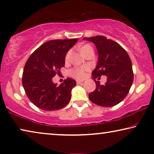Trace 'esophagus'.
Masks as SVG:
<instances>
[{"label":"esophagus","mask_w":154,"mask_h":154,"mask_svg":"<svg viewBox=\"0 0 154 154\" xmlns=\"http://www.w3.org/2000/svg\"><path fill=\"white\" fill-rule=\"evenodd\" d=\"M84 82V81H82V80H77V84H81Z\"/></svg>","instance_id":"34e87169"}]
</instances>
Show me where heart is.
Masks as SVG:
<instances>
[{"instance_id":"heart-1","label":"heart","mask_w":154,"mask_h":154,"mask_svg":"<svg viewBox=\"0 0 154 154\" xmlns=\"http://www.w3.org/2000/svg\"><path fill=\"white\" fill-rule=\"evenodd\" d=\"M91 50H93L91 45L89 44L84 45L83 46L80 48V51H81L82 53L84 55L86 53H87L88 52L91 51ZM71 52H71V50H69L66 55L65 61L66 62L70 60ZM87 69H88V68L86 67L76 68H74V69L71 70L70 71V73L72 77H74L75 78H77V79H83V78L85 77V75H86V71L87 70Z\"/></svg>"}]
</instances>
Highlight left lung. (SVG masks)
I'll list each match as a JSON object with an SVG mask.
<instances>
[{
  "mask_svg": "<svg viewBox=\"0 0 154 154\" xmlns=\"http://www.w3.org/2000/svg\"><path fill=\"white\" fill-rule=\"evenodd\" d=\"M83 40L93 42L98 52L97 66L92 72L96 88L88 95L89 99L101 106H116L126 97L134 81L129 56L119 43L104 36L83 38ZM102 75L107 77L104 85L95 80Z\"/></svg>",
  "mask_w": 154,
  "mask_h": 154,
  "instance_id": "left-lung-1",
  "label": "left lung"
}]
</instances>
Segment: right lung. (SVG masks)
Segmentation results:
<instances>
[{"label":"right lung","instance_id":"right-lung-1","mask_svg":"<svg viewBox=\"0 0 154 154\" xmlns=\"http://www.w3.org/2000/svg\"><path fill=\"white\" fill-rule=\"evenodd\" d=\"M78 38L47 41L30 55L23 72V86L31 102L44 111H55L69 103L75 80L67 78L59 86L52 77L65 65V57Z\"/></svg>","mask_w":154,"mask_h":154}]
</instances>
